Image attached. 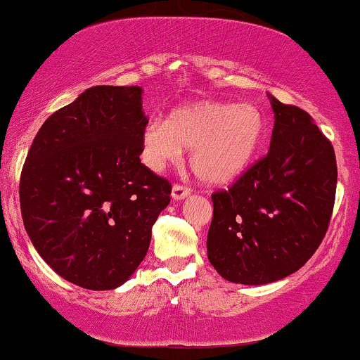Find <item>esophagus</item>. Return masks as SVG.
Here are the masks:
<instances>
[{
	"instance_id": "1",
	"label": "esophagus",
	"mask_w": 360,
	"mask_h": 360,
	"mask_svg": "<svg viewBox=\"0 0 360 360\" xmlns=\"http://www.w3.org/2000/svg\"><path fill=\"white\" fill-rule=\"evenodd\" d=\"M191 193H193V191H191V188H188V186L174 184V186H172L171 195H172V199H174V201H181V199L188 198Z\"/></svg>"
}]
</instances>
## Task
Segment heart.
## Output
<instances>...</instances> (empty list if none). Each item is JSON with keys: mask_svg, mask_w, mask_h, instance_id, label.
Returning a JSON list of instances; mask_svg holds the SVG:
<instances>
[{"mask_svg": "<svg viewBox=\"0 0 360 360\" xmlns=\"http://www.w3.org/2000/svg\"><path fill=\"white\" fill-rule=\"evenodd\" d=\"M264 120L248 103L198 101L149 121L143 133L144 161L154 169L191 149V169L207 184H226L248 169L261 148Z\"/></svg>", "mask_w": 360, "mask_h": 360, "instance_id": "1", "label": "heart"}]
</instances>
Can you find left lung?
Returning a JSON list of instances; mask_svg holds the SVG:
<instances>
[{"mask_svg":"<svg viewBox=\"0 0 360 360\" xmlns=\"http://www.w3.org/2000/svg\"><path fill=\"white\" fill-rule=\"evenodd\" d=\"M269 98V151L229 191L212 194L207 257L236 284H269L301 269L324 239L335 201L330 141L304 109Z\"/></svg>","mask_w":360,"mask_h":360,"instance_id":"left-lung-1","label":"left lung"}]
</instances>
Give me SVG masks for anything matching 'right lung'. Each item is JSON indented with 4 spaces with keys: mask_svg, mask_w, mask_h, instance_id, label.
Instances as JSON below:
<instances>
[{
    "mask_svg": "<svg viewBox=\"0 0 360 360\" xmlns=\"http://www.w3.org/2000/svg\"><path fill=\"white\" fill-rule=\"evenodd\" d=\"M139 86H94L39 127L20 179L25 229L44 262L91 290L120 288L146 256L171 184L141 162Z\"/></svg>",
    "mask_w": 360,
    "mask_h": 360,
    "instance_id": "add662e5",
    "label": "right lung"
}]
</instances>
